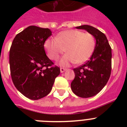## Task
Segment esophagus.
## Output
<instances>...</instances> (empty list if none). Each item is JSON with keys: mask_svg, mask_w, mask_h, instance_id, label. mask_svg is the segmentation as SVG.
Listing matches in <instances>:
<instances>
[{"mask_svg": "<svg viewBox=\"0 0 127 127\" xmlns=\"http://www.w3.org/2000/svg\"><path fill=\"white\" fill-rule=\"evenodd\" d=\"M65 70H66V69H65V68H62V67L60 68V72H61L62 73H63L64 72H65Z\"/></svg>", "mask_w": 127, "mask_h": 127, "instance_id": "obj_1", "label": "esophagus"}]
</instances>
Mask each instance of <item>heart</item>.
Wrapping results in <instances>:
<instances>
[{
    "mask_svg": "<svg viewBox=\"0 0 127 127\" xmlns=\"http://www.w3.org/2000/svg\"><path fill=\"white\" fill-rule=\"evenodd\" d=\"M95 39L92 34L77 30H67L60 32L57 37H49L44 46L51 60L57 61L60 56L67 53L62 58L63 66L71 63L81 64L92 55L95 48Z\"/></svg>",
    "mask_w": 127,
    "mask_h": 127,
    "instance_id": "heart-1",
    "label": "heart"
}]
</instances>
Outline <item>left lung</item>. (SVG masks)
I'll list each match as a JSON object with an SVG mask.
<instances>
[{
  "mask_svg": "<svg viewBox=\"0 0 127 127\" xmlns=\"http://www.w3.org/2000/svg\"><path fill=\"white\" fill-rule=\"evenodd\" d=\"M92 34L96 44L90 59L85 64L74 69L75 77L71 83L74 94L82 98L97 95L107 84L111 72V48L104 33L92 26L76 27Z\"/></svg>",
  "mask_w": 127,
  "mask_h": 127,
  "instance_id": "8db88e82",
  "label": "left lung"
}]
</instances>
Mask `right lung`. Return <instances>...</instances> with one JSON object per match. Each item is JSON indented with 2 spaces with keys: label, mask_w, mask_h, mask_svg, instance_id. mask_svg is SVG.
Returning <instances> with one entry per match:
<instances>
[{
  "label": "right lung",
  "mask_w": 127,
  "mask_h": 127,
  "mask_svg": "<svg viewBox=\"0 0 127 127\" xmlns=\"http://www.w3.org/2000/svg\"><path fill=\"white\" fill-rule=\"evenodd\" d=\"M51 35L49 29L30 26L18 33L9 51L10 71L15 87L32 100L50 94L60 67L46 56L44 42Z\"/></svg>",
  "instance_id": "1"
}]
</instances>
